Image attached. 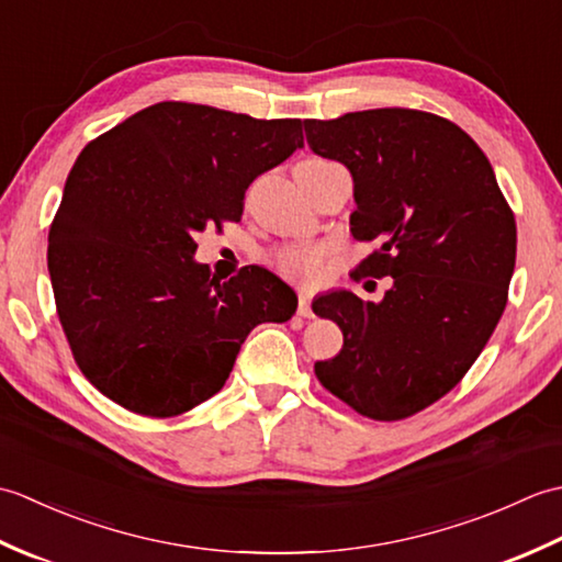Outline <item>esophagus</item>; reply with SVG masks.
<instances>
[{
  "mask_svg": "<svg viewBox=\"0 0 562 562\" xmlns=\"http://www.w3.org/2000/svg\"><path fill=\"white\" fill-rule=\"evenodd\" d=\"M296 312H300V316H304V318H312L314 316L312 294H308V290L300 292V306H296Z\"/></svg>",
  "mask_w": 562,
  "mask_h": 562,
  "instance_id": "esophagus-1",
  "label": "esophagus"
}]
</instances>
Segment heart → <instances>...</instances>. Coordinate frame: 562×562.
I'll return each instance as SVG.
<instances>
[{"mask_svg":"<svg viewBox=\"0 0 562 562\" xmlns=\"http://www.w3.org/2000/svg\"><path fill=\"white\" fill-rule=\"evenodd\" d=\"M306 161H316V159H306ZM316 266H318V250L308 246H294V248L282 250L278 256V268L284 274H292V278H312Z\"/></svg>","mask_w":562,"mask_h":562,"instance_id":"obj_1","label":"heart"}]
</instances>
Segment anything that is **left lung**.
Returning <instances> with one entry per match:
<instances>
[{"label":"left lung","instance_id":"left-lung-1","mask_svg":"<svg viewBox=\"0 0 562 562\" xmlns=\"http://www.w3.org/2000/svg\"><path fill=\"white\" fill-rule=\"evenodd\" d=\"M304 130L352 176V236L379 244L357 272L391 278L379 302L316 296L314 312L342 330L316 376L357 413L401 420L457 386L491 340L515 272V214L481 147L445 117L374 109Z\"/></svg>","mask_w":562,"mask_h":562}]
</instances>
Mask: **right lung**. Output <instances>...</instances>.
I'll return each instance as SVG.
<instances>
[{
	"label": "right lung",
	"instance_id": "right-lung-1",
	"mask_svg": "<svg viewBox=\"0 0 562 562\" xmlns=\"http://www.w3.org/2000/svg\"><path fill=\"white\" fill-rule=\"evenodd\" d=\"M304 147L302 121L164 101L89 142L47 236L71 355L123 408L171 417L214 396L246 336L288 321L296 294L248 266L212 278L195 234L238 222L246 188Z\"/></svg>",
	"mask_w": 562,
	"mask_h": 562
}]
</instances>
